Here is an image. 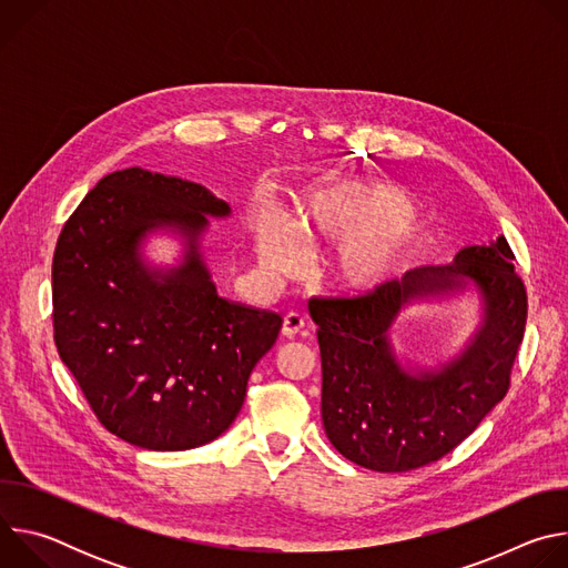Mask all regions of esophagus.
<instances>
[{"mask_svg":"<svg viewBox=\"0 0 568 568\" xmlns=\"http://www.w3.org/2000/svg\"><path fill=\"white\" fill-rule=\"evenodd\" d=\"M303 326H305V318H303V314H298V312H287V314L283 316V328H281V335H283V337H287V339H292V337H296V335L303 331Z\"/></svg>","mask_w":568,"mask_h":568,"instance_id":"1","label":"esophagus"}]
</instances>
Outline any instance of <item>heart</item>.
I'll return each mask as SVG.
<instances>
[{"label": "heart", "instance_id": "b5f03b06", "mask_svg": "<svg viewBox=\"0 0 568 568\" xmlns=\"http://www.w3.org/2000/svg\"><path fill=\"white\" fill-rule=\"evenodd\" d=\"M305 245L331 247L326 274L333 290L366 298L397 281L414 261L420 229L409 200L384 184L333 182L294 200L292 222L263 206L254 222L256 258L270 276H292Z\"/></svg>", "mask_w": 568, "mask_h": 568}]
</instances>
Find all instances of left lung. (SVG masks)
<instances>
[{
	"label": "left lung",
	"mask_w": 568,
	"mask_h": 568,
	"mask_svg": "<svg viewBox=\"0 0 568 568\" xmlns=\"http://www.w3.org/2000/svg\"><path fill=\"white\" fill-rule=\"evenodd\" d=\"M508 240L463 247L452 265L404 274L366 298H314L321 418L328 440L373 471H409L460 445L508 393L526 328V290ZM474 293L479 321L464 346L418 365L392 344L414 304Z\"/></svg>",
	"instance_id": "obj_1"
}]
</instances>
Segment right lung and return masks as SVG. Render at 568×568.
Returning <instances> with one entry per match:
<instances>
[{
  "mask_svg": "<svg viewBox=\"0 0 568 568\" xmlns=\"http://www.w3.org/2000/svg\"><path fill=\"white\" fill-rule=\"evenodd\" d=\"M231 206L206 186L139 166L103 178L67 220L53 254L62 364L101 425L152 452L222 436L283 318L217 294L204 256ZM152 234L181 242L175 264L146 256Z\"/></svg>",
  "mask_w": 568,
  "mask_h": 568,
  "instance_id": "obj_1",
  "label": "right lung"
}]
</instances>
